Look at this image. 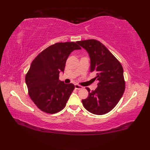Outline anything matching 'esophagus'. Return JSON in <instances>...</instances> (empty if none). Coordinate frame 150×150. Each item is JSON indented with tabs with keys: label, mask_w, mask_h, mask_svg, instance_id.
I'll return each mask as SVG.
<instances>
[{
	"label": "esophagus",
	"mask_w": 150,
	"mask_h": 150,
	"mask_svg": "<svg viewBox=\"0 0 150 150\" xmlns=\"http://www.w3.org/2000/svg\"><path fill=\"white\" fill-rule=\"evenodd\" d=\"M74 86H75V89H81L83 88V86H80L78 84H76L74 85Z\"/></svg>",
	"instance_id": "obj_1"
}]
</instances>
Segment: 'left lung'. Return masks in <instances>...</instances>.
Listing matches in <instances>:
<instances>
[{
  "label": "left lung",
  "instance_id": "1",
  "mask_svg": "<svg viewBox=\"0 0 150 150\" xmlns=\"http://www.w3.org/2000/svg\"><path fill=\"white\" fill-rule=\"evenodd\" d=\"M78 43L88 52L90 72L96 73L98 88L83 99L84 107L90 112L103 115L111 111L121 99L125 89L123 69L118 60L101 42L95 39L81 40Z\"/></svg>",
  "mask_w": 150,
  "mask_h": 150
}]
</instances>
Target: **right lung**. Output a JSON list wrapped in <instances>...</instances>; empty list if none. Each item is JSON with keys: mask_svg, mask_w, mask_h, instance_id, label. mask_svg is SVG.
<instances>
[{"mask_svg": "<svg viewBox=\"0 0 150 150\" xmlns=\"http://www.w3.org/2000/svg\"><path fill=\"white\" fill-rule=\"evenodd\" d=\"M76 43H56L44 49L31 63L25 83L31 99L45 112L54 114L61 111L73 91V84H65L59 78L60 72H64L69 54L81 49Z\"/></svg>", "mask_w": 150, "mask_h": 150, "instance_id": "right-lung-1", "label": "right lung"}]
</instances>
